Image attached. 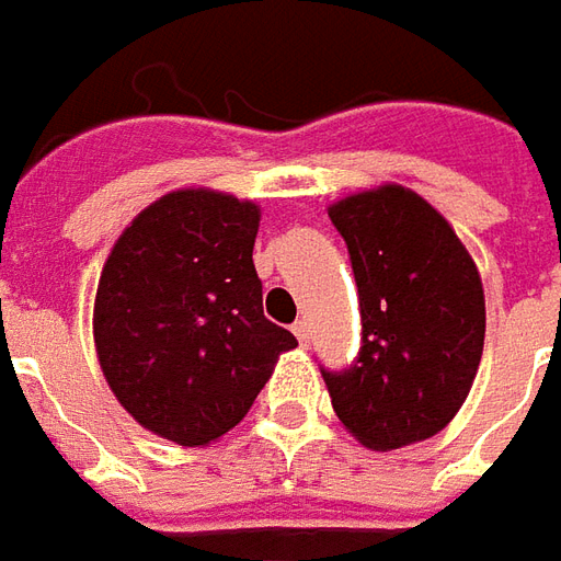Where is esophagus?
Instances as JSON below:
<instances>
[{
	"label": "esophagus",
	"instance_id": "34e87169",
	"mask_svg": "<svg viewBox=\"0 0 561 561\" xmlns=\"http://www.w3.org/2000/svg\"><path fill=\"white\" fill-rule=\"evenodd\" d=\"M293 335L299 337V344H308V323H305V320H296V323H293Z\"/></svg>",
	"mask_w": 561,
	"mask_h": 561
}]
</instances>
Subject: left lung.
<instances>
[{
	"instance_id": "left-lung-1",
	"label": "left lung",
	"mask_w": 561,
	"mask_h": 561,
	"mask_svg": "<svg viewBox=\"0 0 561 561\" xmlns=\"http://www.w3.org/2000/svg\"><path fill=\"white\" fill-rule=\"evenodd\" d=\"M351 253L363 347L323 380L337 420L371 450L450 423L478 375L486 305L474 262L438 210L387 184L329 208Z\"/></svg>"
}]
</instances>
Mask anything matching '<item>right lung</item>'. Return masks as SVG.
<instances>
[{
  "mask_svg": "<svg viewBox=\"0 0 561 561\" xmlns=\"http://www.w3.org/2000/svg\"><path fill=\"white\" fill-rule=\"evenodd\" d=\"M260 208L178 190L126 226L93 311L99 365L123 408L181 447L238 426L299 341L262 313Z\"/></svg>",
  "mask_w": 561,
  "mask_h": 561,
  "instance_id": "add662e5",
  "label": "right lung"
}]
</instances>
